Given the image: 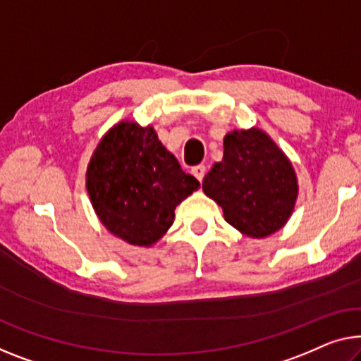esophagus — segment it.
Listing matches in <instances>:
<instances>
[{
    "label": "esophagus",
    "instance_id": "1",
    "mask_svg": "<svg viewBox=\"0 0 361 361\" xmlns=\"http://www.w3.org/2000/svg\"><path fill=\"white\" fill-rule=\"evenodd\" d=\"M191 173L195 175L199 181H202L204 175H206V166H204V165H196V166H192V169H191Z\"/></svg>",
    "mask_w": 361,
    "mask_h": 361
}]
</instances>
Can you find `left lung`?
Listing matches in <instances>:
<instances>
[{"mask_svg":"<svg viewBox=\"0 0 361 361\" xmlns=\"http://www.w3.org/2000/svg\"><path fill=\"white\" fill-rule=\"evenodd\" d=\"M202 191L238 232L264 238L292 215L298 180L287 155L262 129H235L224 137V159L204 176Z\"/></svg>","mask_w":361,"mask_h":361,"instance_id":"obj_1","label":"left lung"}]
</instances>
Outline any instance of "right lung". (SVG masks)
Returning a JSON list of instances; mask_svg holds the SVG:
<instances>
[{
    "instance_id": "add662e5",
    "label": "right lung",
    "mask_w": 361,
    "mask_h": 361,
    "mask_svg": "<svg viewBox=\"0 0 361 361\" xmlns=\"http://www.w3.org/2000/svg\"><path fill=\"white\" fill-rule=\"evenodd\" d=\"M85 188L100 222L134 246H152L175 220V209L199 181L181 170L152 126L120 121L90 159Z\"/></svg>"
}]
</instances>
